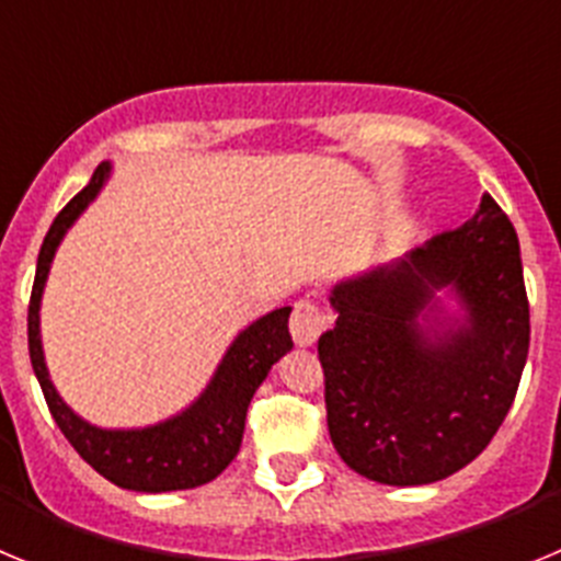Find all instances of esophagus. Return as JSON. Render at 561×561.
<instances>
[{"instance_id":"esophagus-1","label":"esophagus","mask_w":561,"mask_h":561,"mask_svg":"<svg viewBox=\"0 0 561 561\" xmlns=\"http://www.w3.org/2000/svg\"><path fill=\"white\" fill-rule=\"evenodd\" d=\"M289 329L295 342L300 348H309L320 340L325 329H329V314L323 311V306L304 297V300H297L295 311H291V320H289Z\"/></svg>"}]
</instances>
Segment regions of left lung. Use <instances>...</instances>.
Here are the masks:
<instances>
[{"label": "left lung", "mask_w": 561, "mask_h": 561, "mask_svg": "<svg viewBox=\"0 0 561 561\" xmlns=\"http://www.w3.org/2000/svg\"><path fill=\"white\" fill-rule=\"evenodd\" d=\"M453 288L465 323L419 319ZM336 325L317 342L329 433L362 478L424 485L472 463L517 396L531 342L517 230L485 193L480 210L396 264L331 291Z\"/></svg>", "instance_id": "8db88e82"}]
</instances>
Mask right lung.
<instances>
[{
	"instance_id": "right-lung-1",
	"label": "right lung",
	"mask_w": 561,
	"mask_h": 561,
	"mask_svg": "<svg viewBox=\"0 0 561 561\" xmlns=\"http://www.w3.org/2000/svg\"><path fill=\"white\" fill-rule=\"evenodd\" d=\"M108 171H112V165L101 162L89 185L67 202V207L58 213L49 232L44 236L27 309L30 362H33L49 413L61 427L64 438L76 447V453L98 474H103L121 489H131V492L157 494L196 489V485H205L213 478H219L238 455L252 396L261 388V381L266 379L272 365L286 351H291V309L284 306V309L270 311L266 317L255 320L250 329L241 331L227 348L225 359H221L219 370L210 379L205 393L193 401L185 413L173 415L162 424H153L146 430H101L72 413L53 388L47 365H44L38 306H42L49 264H53V255L61 244L64 232L87 210L89 202L101 193Z\"/></svg>"
}]
</instances>
